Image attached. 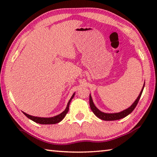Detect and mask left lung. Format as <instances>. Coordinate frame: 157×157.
<instances>
[{
  "label": "left lung",
  "mask_w": 157,
  "mask_h": 157,
  "mask_svg": "<svg viewBox=\"0 0 157 157\" xmlns=\"http://www.w3.org/2000/svg\"><path fill=\"white\" fill-rule=\"evenodd\" d=\"M144 84H145V82H144ZM144 86H143V88H142V89H141V91L140 92V94H139V96L137 97L136 101L133 103V104L132 105V106H131L130 107H128V109H125V110L121 111V112L107 113L102 112V111L98 110V109L96 107L95 105H94L93 100H92V98L91 96V94H90L89 104H90V107H91V109L92 110V111H93V113H94V114L96 116V117H97L98 118H99V119H101L104 120V121H115V120H119V119H123V118L126 117V116L130 114V113H132L133 111H134L135 107L136 106V105H137V104H138L139 99H140L141 94H142V92H143V89H144Z\"/></svg>",
  "instance_id": "left-lung-1"
}]
</instances>
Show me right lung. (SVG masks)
<instances>
[{
    "mask_svg": "<svg viewBox=\"0 0 157 157\" xmlns=\"http://www.w3.org/2000/svg\"><path fill=\"white\" fill-rule=\"evenodd\" d=\"M74 95H75V94H73L71 98H70L69 101H68L67 106H66L65 110H64L62 113H60V114L57 115V116H55V117H50V118L37 117H33V116L27 114V113H25V112H23V113H24V114L26 116V117L29 118V119L32 120V121H33L34 122H36V123L40 124H57V123H59V122L61 121L63 119V118L66 117V113H68V109H69V104H70L72 98L74 97Z\"/></svg>",
    "mask_w": 157,
    "mask_h": 157,
    "instance_id": "add662e5",
    "label": "right lung"
}]
</instances>
